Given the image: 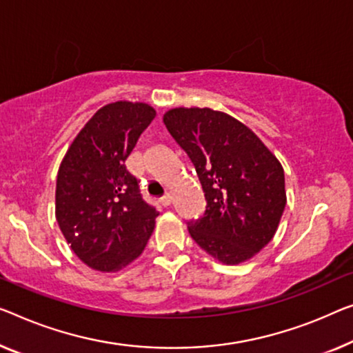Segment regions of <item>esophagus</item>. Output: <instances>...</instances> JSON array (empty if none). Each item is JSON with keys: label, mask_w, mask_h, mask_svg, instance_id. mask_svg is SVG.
I'll return each mask as SVG.
<instances>
[{"label": "esophagus", "mask_w": 353, "mask_h": 353, "mask_svg": "<svg viewBox=\"0 0 353 353\" xmlns=\"http://www.w3.org/2000/svg\"><path fill=\"white\" fill-rule=\"evenodd\" d=\"M160 203L163 204V206H170V204L172 203V196H171L170 193H166L165 196H163V198L160 199Z\"/></svg>", "instance_id": "obj_1"}]
</instances>
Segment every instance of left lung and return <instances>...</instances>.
Instances as JSON below:
<instances>
[{"instance_id": "obj_1", "label": "left lung", "mask_w": 353, "mask_h": 353, "mask_svg": "<svg viewBox=\"0 0 353 353\" xmlns=\"http://www.w3.org/2000/svg\"><path fill=\"white\" fill-rule=\"evenodd\" d=\"M168 131L192 160L206 212L188 223L201 249L223 265L254 259L274 238L287 204L277 157L249 126L210 108H172Z\"/></svg>"}]
</instances>
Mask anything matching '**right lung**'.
<instances>
[{
	"instance_id": "obj_1",
	"label": "right lung",
	"mask_w": 353,
	"mask_h": 353,
	"mask_svg": "<svg viewBox=\"0 0 353 353\" xmlns=\"http://www.w3.org/2000/svg\"><path fill=\"white\" fill-rule=\"evenodd\" d=\"M147 103H109L68 147L55 187V217L77 259L117 272L143 254L159 212L141 198L125 160L155 119Z\"/></svg>"
}]
</instances>
